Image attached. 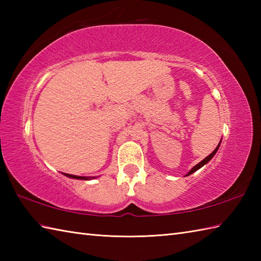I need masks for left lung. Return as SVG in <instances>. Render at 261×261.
Segmentation results:
<instances>
[{"label": "left lung", "mask_w": 261, "mask_h": 261, "mask_svg": "<svg viewBox=\"0 0 261 261\" xmlns=\"http://www.w3.org/2000/svg\"><path fill=\"white\" fill-rule=\"evenodd\" d=\"M220 145H221V142L219 143V145H218V147H216V148L214 149V151H213L212 153H210V154H208V156H207L206 158H204V159L202 160V162H201V163H198L197 165H195V166H194V167H193V168H192V169H191L190 171H188V173H187V175H186V176H188V175H191V174H193V173H195V171H196V170H198L199 168H202V167H203V166H204L205 164H207V163L210 162V160H211V159H212V158L214 157V154L216 153V151H218V149H219Z\"/></svg>", "instance_id": "1"}]
</instances>
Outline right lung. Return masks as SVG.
Here are the masks:
<instances>
[{
	"instance_id": "right-lung-1",
	"label": "right lung",
	"mask_w": 261,
	"mask_h": 261,
	"mask_svg": "<svg viewBox=\"0 0 261 261\" xmlns=\"http://www.w3.org/2000/svg\"><path fill=\"white\" fill-rule=\"evenodd\" d=\"M65 176L69 177V178H75V179H84V180H87V179H91V177H83V176H75V175H70V174H65Z\"/></svg>"
}]
</instances>
